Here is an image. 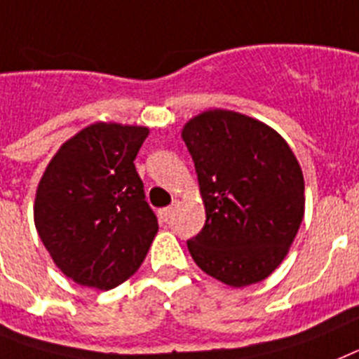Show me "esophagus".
Here are the masks:
<instances>
[{"instance_id": "esophagus-1", "label": "esophagus", "mask_w": 359, "mask_h": 359, "mask_svg": "<svg viewBox=\"0 0 359 359\" xmlns=\"http://www.w3.org/2000/svg\"><path fill=\"white\" fill-rule=\"evenodd\" d=\"M177 205H179V202L175 201V202H173V204H171V205H168V208H164V210L158 211V217H161L162 222H168V220H170L171 215H173V211H175Z\"/></svg>"}]
</instances>
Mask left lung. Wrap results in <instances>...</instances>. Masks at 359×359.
I'll return each instance as SVG.
<instances>
[{"label":"left lung","mask_w":359,"mask_h":359,"mask_svg":"<svg viewBox=\"0 0 359 359\" xmlns=\"http://www.w3.org/2000/svg\"><path fill=\"white\" fill-rule=\"evenodd\" d=\"M205 224L188 240L193 260L218 282L266 280L300 229L305 184L292 149L262 121L231 110L202 111L184 124Z\"/></svg>","instance_id":"obj_1"}]
</instances>
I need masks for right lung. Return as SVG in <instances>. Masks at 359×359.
Here are the masks:
<instances>
[{
  "mask_svg": "<svg viewBox=\"0 0 359 359\" xmlns=\"http://www.w3.org/2000/svg\"><path fill=\"white\" fill-rule=\"evenodd\" d=\"M146 126L93 123L70 137L37 184L34 224L55 266L101 291L126 282L158 231L135 161Z\"/></svg>",
  "mask_w": 359,
  "mask_h": 359,
  "instance_id": "add662e5",
  "label": "right lung"
}]
</instances>
